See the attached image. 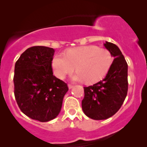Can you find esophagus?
<instances>
[{"label": "esophagus", "instance_id": "34e87169", "mask_svg": "<svg viewBox=\"0 0 147 147\" xmlns=\"http://www.w3.org/2000/svg\"><path fill=\"white\" fill-rule=\"evenodd\" d=\"M67 86H68V88H69V89H71V88H74V85H73L72 84H68Z\"/></svg>", "mask_w": 147, "mask_h": 147}]
</instances>
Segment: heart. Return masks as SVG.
Segmentation results:
<instances>
[{
  "instance_id": "heart-1",
  "label": "heart",
  "mask_w": 147,
  "mask_h": 147,
  "mask_svg": "<svg viewBox=\"0 0 147 147\" xmlns=\"http://www.w3.org/2000/svg\"><path fill=\"white\" fill-rule=\"evenodd\" d=\"M113 62L111 53L96 45H85L73 48L66 54H57L52 60L54 74L64 79L75 69L77 72L72 78L91 84L102 80L110 70Z\"/></svg>"
}]
</instances>
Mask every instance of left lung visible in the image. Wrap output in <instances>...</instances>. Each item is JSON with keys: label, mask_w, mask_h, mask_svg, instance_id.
Listing matches in <instances>:
<instances>
[{"label": "left lung", "mask_w": 147, "mask_h": 147, "mask_svg": "<svg viewBox=\"0 0 147 147\" xmlns=\"http://www.w3.org/2000/svg\"><path fill=\"white\" fill-rule=\"evenodd\" d=\"M105 47L114 59L105 78L91 86L84 87L82 101L84 113L94 120H104L118 112L124 103L128 90V65L117 45L105 42Z\"/></svg>", "instance_id": "8db88e82"}]
</instances>
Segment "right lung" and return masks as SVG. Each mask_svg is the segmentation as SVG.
<instances>
[{"instance_id":"add662e5","label":"right lung","mask_w":147,"mask_h":147,"mask_svg":"<svg viewBox=\"0 0 147 147\" xmlns=\"http://www.w3.org/2000/svg\"><path fill=\"white\" fill-rule=\"evenodd\" d=\"M54 49L45 46L28 48L15 63V96L20 110L34 120L55 119L68 90L66 83L53 75Z\"/></svg>"}]
</instances>
